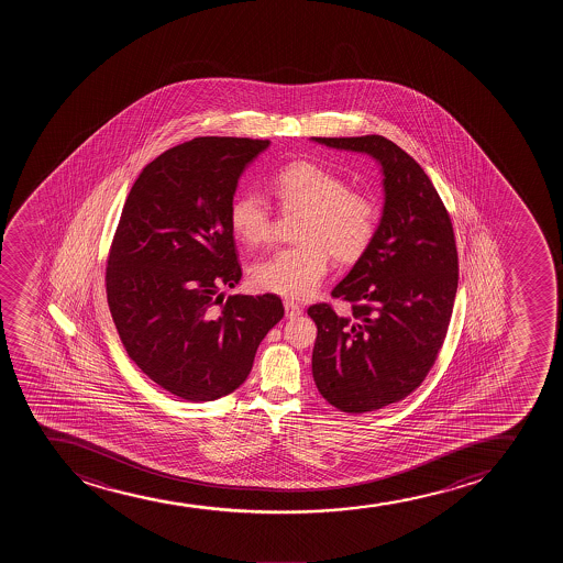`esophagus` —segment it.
Returning <instances> with one entry per match:
<instances>
[{
	"label": "esophagus",
	"mask_w": 563,
	"mask_h": 563,
	"mask_svg": "<svg viewBox=\"0 0 563 563\" xmlns=\"http://www.w3.org/2000/svg\"><path fill=\"white\" fill-rule=\"evenodd\" d=\"M284 306L285 317H287V319H295V317H298L300 313H302V308H300V306H298L295 300H289V298H287V300H284Z\"/></svg>",
	"instance_id": "obj_1"
}]
</instances>
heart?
I'll list each match as a JSON object with an SVG mask.
<instances>
[{
    "instance_id": "1",
    "label": "heart",
    "mask_w": 563,
    "mask_h": 563,
    "mask_svg": "<svg viewBox=\"0 0 563 563\" xmlns=\"http://www.w3.org/2000/svg\"><path fill=\"white\" fill-rule=\"evenodd\" d=\"M271 191L285 212H302L298 246L282 247L253 265L252 279L263 291L305 298L329 272L330 253L350 265L368 252L379 208L368 194L350 189L343 176L317 163L295 162L272 176ZM229 225L247 246L272 239L274 220L265 197L247 191L229 205Z\"/></svg>"
}]
</instances>
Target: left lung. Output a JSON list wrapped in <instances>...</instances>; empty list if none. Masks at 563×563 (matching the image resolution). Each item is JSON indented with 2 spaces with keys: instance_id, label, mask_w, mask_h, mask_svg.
Masks as SVG:
<instances>
[{
  "instance_id": "1",
  "label": "left lung",
  "mask_w": 563,
  "mask_h": 563,
  "mask_svg": "<svg viewBox=\"0 0 563 563\" xmlns=\"http://www.w3.org/2000/svg\"><path fill=\"white\" fill-rule=\"evenodd\" d=\"M330 148L368 154L383 168L385 207L374 242L316 321L313 382L330 406L366 413L411 395L445 342L459 287L453 223L427 173L382 135L313 136Z\"/></svg>"
}]
</instances>
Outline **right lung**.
<instances>
[{
    "instance_id": "right-lung-1",
    "label": "right lung",
    "mask_w": 563,
    "mask_h": 563,
    "mask_svg": "<svg viewBox=\"0 0 563 563\" xmlns=\"http://www.w3.org/2000/svg\"><path fill=\"white\" fill-rule=\"evenodd\" d=\"M271 141L197 136L163 152L123 205L107 261L110 316L131 361L188 401L231 395L284 317L278 295H231L242 278L229 205Z\"/></svg>"
}]
</instances>
